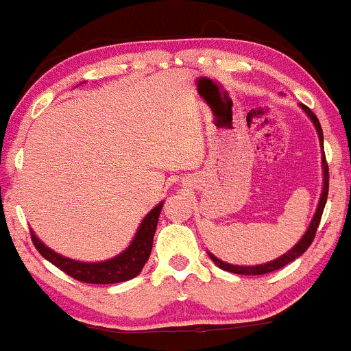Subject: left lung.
Returning <instances> with one entry per match:
<instances>
[{"mask_svg":"<svg viewBox=\"0 0 351 351\" xmlns=\"http://www.w3.org/2000/svg\"><path fill=\"white\" fill-rule=\"evenodd\" d=\"M300 108L306 112V115L309 117L311 122L314 123V127H316V132H317V137H319V146L321 149H324V137H323V129H321V123L319 120H317V117L314 115L313 110L307 108L306 105H300ZM321 166H323V190H321V197H319V204H317V208L316 212H314V217L313 221H311L309 228H307V231L304 232L302 238L297 241L295 246H292V250H289L287 253L282 254V256L275 258V260L271 261H267V263H261V265H253V267H244V265H232V263H226V261L219 260L217 256H214V254L208 251V256H210V260L214 261L215 265H217L219 268H222V270L226 271H231V274H238V275H265V274H270V271H275L278 270V268H284L285 265L292 263L293 260H297V258L300 256V254H304V251L307 250V247L311 246V243H313L314 236H316V231H317V226H319V221H321V215H323V210H324V205H326V200H328V186H329V171H328V162H326V156H324V151H323V158H321Z\"/></svg>","mask_w":351,"mask_h":351,"instance_id":"obj_1","label":"left lung"}]
</instances>
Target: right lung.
<instances>
[{
  "instance_id": "right-lung-1",
  "label": "right lung",
  "mask_w": 351,
  "mask_h": 351,
  "mask_svg": "<svg viewBox=\"0 0 351 351\" xmlns=\"http://www.w3.org/2000/svg\"><path fill=\"white\" fill-rule=\"evenodd\" d=\"M165 202H159L156 207L151 208L143 219V222L137 228L136 234H134L132 241L129 246L122 251V253L115 254L113 258L104 261H80L73 260V258L62 256L61 253H56L54 250L44 244L37 238L34 231L30 229L32 241L38 253L61 268L64 274L69 277L76 278V280L84 282V284H119V282H127L130 278L137 277L141 270L146 265L147 258H149L151 250H153V239L156 228H158V219L161 214V208Z\"/></svg>"
}]
</instances>
